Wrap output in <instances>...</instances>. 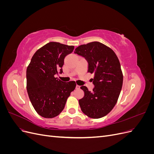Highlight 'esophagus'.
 <instances>
[{
	"mask_svg": "<svg viewBox=\"0 0 154 154\" xmlns=\"http://www.w3.org/2000/svg\"><path fill=\"white\" fill-rule=\"evenodd\" d=\"M80 88V85H76V89H79V88Z\"/></svg>",
	"mask_w": 154,
	"mask_h": 154,
	"instance_id": "1",
	"label": "esophagus"
}]
</instances>
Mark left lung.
<instances>
[{
	"label": "left lung",
	"mask_w": 154,
	"mask_h": 154,
	"mask_svg": "<svg viewBox=\"0 0 154 154\" xmlns=\"http://www.w3.org/2000/svg\"><path fill=\"white\" fill-rule=\"evenodd\" d=\"M74 53L86 60L88 72L94 74L92 91L80 87L84 92L79 100L81 109L89 118L103 117L112 110L122 91L123 77L119 60L112 50L99 42L78 46Z\"/></svg>",
	"instance_id": "obj_1"
}]
</instances>
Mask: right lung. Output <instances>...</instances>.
<instances>
[{
    "instance_id": "right-lung-1",
    "label": "right lung",
    "mask_w": 154,
    "mask_h": 154,
    "mask_svg": "<svg viewBox=\"0 0 154 154\" xmlns=\"http://www.w3.org/2000/svg\"><path fill=\"white\" fill-rule=\"evenodd\" d=\"M74 47L48 43L36 51L27 68V91L34 109L42 117L53 118L63 110L75 82H63L56 75L62 73L64 59Z\"/></svg>"
}]
</instances>
